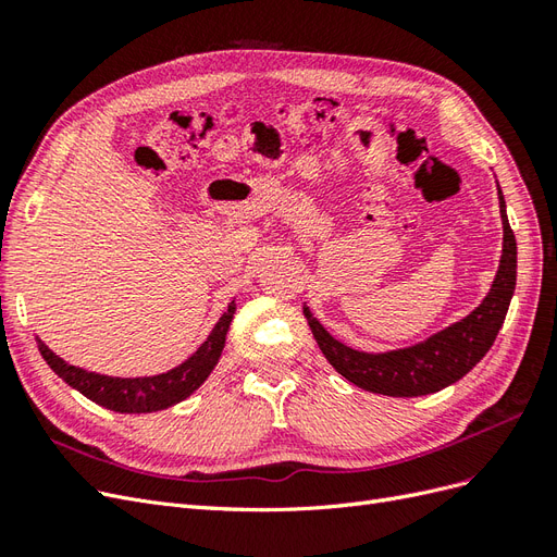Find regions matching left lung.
Returning a JSON list of instances; mask_svg holds the SVG:
<instances>
[{
    "mask_svg": "<svg viewBox=\"0 0 557 557\" xmlns=\"http://www.w3.org/2000/svg\"><path fill=\"white\" fill-rule=\"evenodd\" d=\"M499 215H502V258L491 293L481 305L436 334L407 348L367 352L350 348L320 325V320L305 305V315L313 339L323 350L325 360L352 385L362 391L387 397H420L440 393L442 387L460 381L481 362L497 339V332L507 318L516 290V237L507 218V201L497 183Z\"/></svg>",
    "mask_w": 557,
    "mask_h": 557,
    "instance_id": "1",
    "label": "left lung"
}]
</instances>
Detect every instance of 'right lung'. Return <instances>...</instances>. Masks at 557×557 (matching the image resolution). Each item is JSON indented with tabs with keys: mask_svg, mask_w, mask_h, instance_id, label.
I'll return each mask as SVG.
<instances>
[{
	"mask_svg": "<svg viewBox=\"0 0 557 557\" xmlns=\"http://www.w3.org/2000/svg\"><path fill=\"white\" fill-rule=\"evenodd\" d=\"M234 311H237V301L232 299L227 311L221 315V320H218L211 334L207 336V342L201 344L188 360H183L181 364L170 369V372L156 374V376L123 379V376L88 372V369H81L55 356V352L50 350L39 336H37V346L48 367L53 369L66 385H72L74 391L86 395L88 399L99 404V407L117 411V413H153V411L170 409L174 404L183 401L185 397H190L197 387L211 376L218 360L223 356L225 336L234 318Z\"/></svg>",
	"mask_w": 557,
	"mask_h": 557,
	"instance_id": "right-lung-1",
	"label": "right lung"
}]
</instances>
